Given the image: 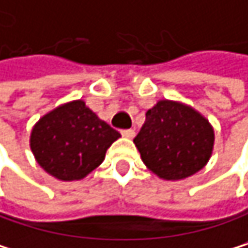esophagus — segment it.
<instances>
[{
    "label": "esophagus",
    "instance_id": "1",
    "mask_svg": "<svg viewBox=\"0 0 248 248\" xmlns=\"http://www.w3.org/2000/svg\"><path fill=\"white\" fill-rule=\"evenodd\" d=\"M121 134H123V138H125V139H133L134 138V130H123Z\"/></svg>",
    "mask_w": 248,
    "mask_h": 248
}]
</instances>
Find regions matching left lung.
Listing matches in <instances>:
<instances>
[{"instance_id": "obj_1", "label": "left lung", "mask_w": 248, "mask_h": 248, "mask_svg": "<svg viewBox=\"0 0 248 248\" xmlns=\"http://www.w3.org/2000/svg\"><path fill=\"white\" fill-rule=\"evenodd\" d=\"M133 142L154 174L174 182L207 166L215 148V128L192 106L163 99L148 109Z\"/></svg>"}]
</instances>
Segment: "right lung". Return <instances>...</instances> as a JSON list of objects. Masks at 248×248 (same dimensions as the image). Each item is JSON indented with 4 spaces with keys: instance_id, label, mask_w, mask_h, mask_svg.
Listing matches in <instances>:
<instances>
[{
    "instance_id": "right-lung-1",
    "label": "right lung",
    "mask_w": 248,
    "mask_h": 248,
    "mask_svg": "<svg viewBox=\"0 0 248 248\" xmlns=\"http://www.w3.org/2000/svg\"><path fill=\"white\" fill-rule=\"evenodd\" d=\"M121 134L84 100L59 105L35 123L29 146L40 167L54 179L81 180L97 169Z\"/></svg>"
}]
</instances>
